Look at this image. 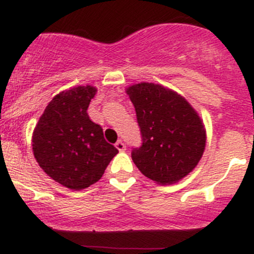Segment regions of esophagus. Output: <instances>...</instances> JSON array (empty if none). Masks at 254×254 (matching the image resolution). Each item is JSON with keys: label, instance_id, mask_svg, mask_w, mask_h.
<instances>
[{"label": "esophagus", "instance_id": "esophagus-1", "mask_svg": "<svg viewBox=\"0 0 254 254\" xmlns=\"http://www.w3.org/2000/svg\"><path fill=\"white\" fill-rule=\"evenodd\" d=\"M115 147H117L119 151H125V149H127V146H125V144L122 141V140L117 141V144H115Z\"/></svg>", "mask_w": 254, "mask_h": 254}]
</instances>
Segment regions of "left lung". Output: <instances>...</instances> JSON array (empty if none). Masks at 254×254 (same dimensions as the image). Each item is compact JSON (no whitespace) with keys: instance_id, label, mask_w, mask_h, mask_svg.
<instances>
[{"instance_id":"left-lung-1","label":"left lung","mask_w":254,"mask_h":254,"mask_svg":"<svg viewBox=\"0 0 254 254\" xmlns=\"http://www.w3.org/2000/svg\"><path fill=\"white\" fill-rule=\"evenodd\" d=\"M136 112L141 146L131 157L142 175L160 185L179 182L202 157L206 130L196 110L176 92L154 83L127 89Z\"/></svg>"}]
</instances>
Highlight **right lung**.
Returning a JSON list of instances; mask_svg holds the SVG:
<instances>
[{
    "mask_svg": "<svg viewBox=\"0 0 254 254\" xmlns=\"http://www.w3.org/2000/svg\"><path fill=\"white\" fill-rule=\"evenodd\" d=\"M97 89L82 85L57 94L39 118L32 136L37 162L54 181L70 190L87 189L102 179L118 154L87 109Z\"/></svg>",
    "mask_w": 254,
    "mask_h": 254,
    "instance_id": "add662e5",
    "label": "right lung"
}]
</instances>
